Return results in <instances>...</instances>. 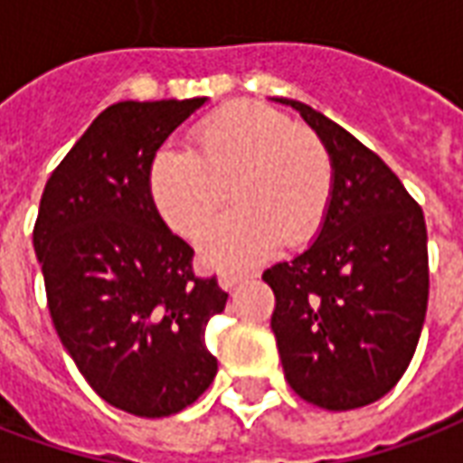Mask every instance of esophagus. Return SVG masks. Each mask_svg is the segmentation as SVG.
<instances>
[{
    "instance_id": "esophagus-1",
    "label": "esophagus",
    "mask_w": 463,
    "mask_h": 463,
    "mask_svg": "<svg viewBox=\"0 0 463 463\" xmlns=\"http://www.w3.org/2000/svg\"><path fill=\"white\" fill-rule=\"evenodd\" d=\"M249 279H251V276H246V273H222V276H219V286H222L224 291H232L239 283H246Z\"/></svg>"
}]
</instances>
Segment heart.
Listing matches in <instances>:
<instances>
[{
    "label": "heart",
    "instance_id": "1",
    "mask_svg": "<svg viewBox=\"0 0 463 463\" xmlns=\"http://www.w3.org/2000/svg\"><path fill=\"white\" fill-rule=\"evenodd\" d=\"M192 153H155L147 192L162 222L194 239L229 190L236 209L199 239L202 264L241 271L266 261L281 239L296 249L320 234L333 199V160L291 118L259 103H232L192 130Z\"/></svg>",
    "mask_w": 463,
    "mask_h": 463
}]
</instances>
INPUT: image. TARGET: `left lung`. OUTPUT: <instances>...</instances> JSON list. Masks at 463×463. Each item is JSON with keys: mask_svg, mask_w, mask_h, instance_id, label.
I'll use <instances>...</instances> for the list:
<instances>
[{"mask_svg": "<svg viewBox=\"0 0 463 463\" xmlns=\"http://www.w3.org/2000/svg\"><path fill=\"white\" fill-rule=\"evenodd\" d=\"M328 147L333 199L316 241L264 271L271 330L293 392L323 410L377 402L400 383L430 298L421 207L377 155L318 110L288 98Z\"/></svg>", "mask_w": 463, "mask_h": 463, "instance_id": "8db88e82", "label": "left lung"}]
</instances>
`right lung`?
I'll list each match as a JSON object with an SVG mask.
<instances>
[{"instance_id":"obj_1","label":"right lung","mask_w":463,"mask_h":463,"mask_svg":"<svg viewBox=\"0 0 463 463\" xmlns=\"http://www.w3.org/2000/svg\"><path fill=\"white\" fill-rule=\"evenodd\" d=\"M207 98L106 108L46 182L33 224L53 328L108 404L135 417L190 407L217 374L207 323L227 306L192 246L155 212L147 170Z\"/></svg>"}]
</instances>
